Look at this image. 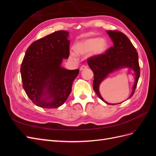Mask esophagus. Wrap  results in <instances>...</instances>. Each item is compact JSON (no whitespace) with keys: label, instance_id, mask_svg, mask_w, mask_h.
<instances>
[{"label":"esophagus","instance_id":"esophagus-1","mask_svg":"<svg viewBox=\"0 0 156 156\" xmlns=\"http://www.w3.org/2000/svg\"><path fill=\"white\" fill-rule=\"evenodd\" d=\"M87 66H85V65H83L81 67V68H80V70H81V71H82V70H84V69H87Z\"/></svg>","mask_w":156,"mask_h":156}]
</instances>
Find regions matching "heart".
<instances>
[{"label": "heart", "mask_w": 156, "mask_h": 156, "mask_svg": "<svg viewBox=\"0 0 156 156\" xmlns=\"http://www.w3.org/2000/svg\"><path fill=\"white\" fill-rule=\"evenodd\" d=\"M108 48V42L104 37H91L78 42L74 46V51L77 55H83L90 53L96 56L103 54ZM73 57V55H71Z\"/></svg>", "instance_id": "heart-1"}]
</instances>
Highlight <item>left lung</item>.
<instances>
[{
  "mask_svg": "<svg viewBox=\"0 0 156 156\" xmlns=\"http://www.w3.org/2000/svg\"><path fill=\"white\" fill-rule=\"evenodd\" d=\"M107 33L114 45L106 51L104 54L92 56L87 61L89 67L94 74L93 81L94 91L107 104L116 105L108 103L103 100L99 90L100 84L108 75L122 68L133 69L135 72V82L129 98H130L134 94L140 77L139 56L135 47L124 33L116 30H107Z\"/></svg>",
  "mask_w": 156,
  "mask_h": 156,
  "instance_id": "8db88e82",
  "label": "left lung"
}]
</instances>
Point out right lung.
<instances>
[{"mask_svg":"<svg viewBox=\"0 0 156 156\" xmlns=\"http://www.w3.org/2000/svg\"><path fill=\"white\" fill-rule=\"evenodd\" d=\"M68 31L59 30L35 41L27 49L21 67L23 87L30 100L42 108L63 105L79 70L61 64L69 57Z\"/></svg>","mask_w":156,"mask_h":156,"instance_id":"right-lung-1","label":"right lung"}]
</instances>
